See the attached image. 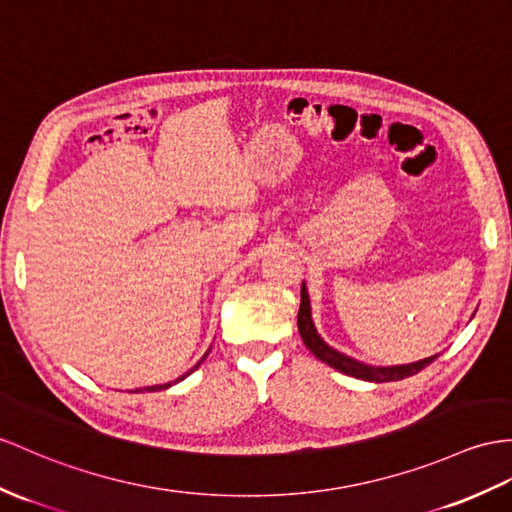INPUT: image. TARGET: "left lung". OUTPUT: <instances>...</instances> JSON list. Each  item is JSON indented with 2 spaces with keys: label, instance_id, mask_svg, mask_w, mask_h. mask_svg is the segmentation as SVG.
Instances as JSON below:
<instances>
[{
  "label": "left lung",
  "instance_id": "obj_1",
  "mask_svg": "<svg viewBox=\"0 0 512 512\" xmlns=\"http://www.w3.org/2000/svg\"><path fill=\"white\" fill-rule=\"evenodd\" d=\"M297 328L299 336H302L304 345L313 352L321 363L330 365L332 369L345 373V376H352L365 382H395V380H404L408 376H415L417 371L423 367H428L432 360L439 356H428L423 360H417V363H408V365H391V367H376V365H367L360 363V360L347 356L339 350H334L332 345L321 339V334L315 328L313 321V308H310V295L306 289V282H302V304H299V313H297Z\"/></svg>",
  "mask_w": 512,
  "mask_h": 512
}]
</instances>
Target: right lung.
Wrapping results in <instances>:
<instances>
[{
	"label": "right lung",
	"instance_id": "obj_1",
	"mask_svg": "<svg viewBox=\"0 0 512 512\" xmlns=\"http://www.w3.org/2000/svg\"><path fill=\"white\" fill-rule=\"evenodd\" d=\"M210 352V350H208ZM208 352L202 356V358H199L197 360V365L193 367V369H189V371H186L184 373V376H180L178 380H173V382H167V384H154V386H143V389H136V391H132V393H154V391H162V389H169V386H173V384H178V382H182L186 376H191V373L199 367V365H202L204 363V360H206V356H208Z\"/></svg>",
	"mask_w": 512,
	"mask_h": 512
}]
</instances>
